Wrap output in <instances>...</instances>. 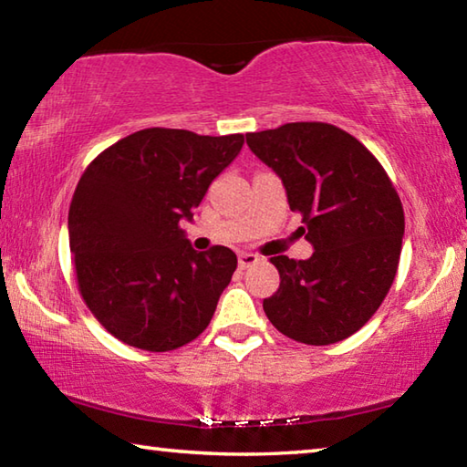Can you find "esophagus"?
Masks as SVG:
<instances>
[{
  "label": "esophagus",
  "mask_w": 467,
  "mask_h": 467,
  "mask_svg": "<svg viewBox=\"0 0 467 467\" xmlns=\"http://www.w3.org/2000/svg\"><path fill=\"white\" fill-rule=\"evenodd\" d=\"M259 255H255V253H247V251H243V253H239V267L241 270H244V267H251V265H255L257 262H259Z\"/></svg>",
  "instance_id": "34e87169"
}]
</instances>
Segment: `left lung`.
<instances>
[{
	"mask_svg": "<svg viewBox=\"0 0 467 467\" xmlns=\"http://www.w3.org/2000/svg\"><path fill=\"white\" fill-rule=\"evenodd\" d=\"M286 187L309 259L272 257L280 288L264 298L272 326L296 342H342L373 317L398 272L404 208L381 162L329 123L300 121L247 133Z\"/></svg>",
	"mask_w": 467,
	"mask_h": 467,
	"instance_id": "1",
	"label": "left lung"
}]
</instances>
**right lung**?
Returning <instances> with one entry per match:
<instances>
[{
  "label": "right lung",
  "instance_id": "obj_1",
  "mask_svg": "<svg viewBox=\"0 0 467 467\" xmlns=\"http://www.w3.org/2000/svg\"><path fill=\"white\" fill-rule=\"evenodd\" d=\"M243 144V133L150 128L109 146L78 181L67 216L78 288L123 344L169 352L208 327L236 255L223 244L197 253L179 223Z\"/></svg>",
  "mask_w": 467,
  "mask_h": 467
}]
</instances>
